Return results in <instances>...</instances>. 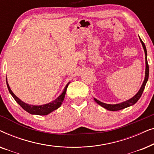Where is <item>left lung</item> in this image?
Segmentation results:
<instances>
[{"mask_svg":"<svg viewBox=\"0 0 154 154\" xmlns=\"http://www.w3.org/2000/svg\"><path fill=\"white\" fill-rule=\"evenodd\" d=\"M140 41L142 43V45L143 46V48H144V53H145V61H146V70H145V78H144V81L143 82L142 86H141L140 90H139L137 93L135 95H134L133 97H132L130 100H128L127 101H125V102L119 103V104H105V103H103L100 101H99L97 100V99L94 98V100L95 102L97 103L99 105L102 106V107H104V109H107L109 111H119V110H121V109H123L125 108H127L128 106H132L134 105L135 103L137 102V101L140 100V98L142 96V92L144 91L145 85H146V82L148 81L149 79V64H148V62H147V52H146V46H145L144 43H143V41H142V39L140 38Z\"/></svg>","mask_w":154,"mask_h":154,"instance_id":"1","label":"left lung"}]
</instances>
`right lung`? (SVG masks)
Masks as SVG:
<instances>
[{
	"label": "right lung",
	"instance_id": "1",
	"mask_svg": "<svg viewBox=\"0 0 154 154\" xmlns=\"http://www.w3.org/2000/svg\"><path fill=\"white\" fill-rule=\"evenodd\" d=\"M6 83H7V86L9 90L10 93L11 94V95L13 97L14 100L20 105V106L22 109H24L25 111L27 112L31 113V114H35V115H41V116H45L50 113L52 111L57 109L61 105L62 103L64 101L65 94H66L67 87H68L69 84L70 83H68L66 84V85L65 86L64 90H63L62 93L57 98L52 101V102L48 103V104H43V105H39V106H35V105H30L29 104H26L24 102H22L20 99H19L15 94H14L12 91L10 89L9 85L7 81V78H6Z\"/></svg>",
	"mask_w": 154,
	"mask_h": 154
}]
</instances>
